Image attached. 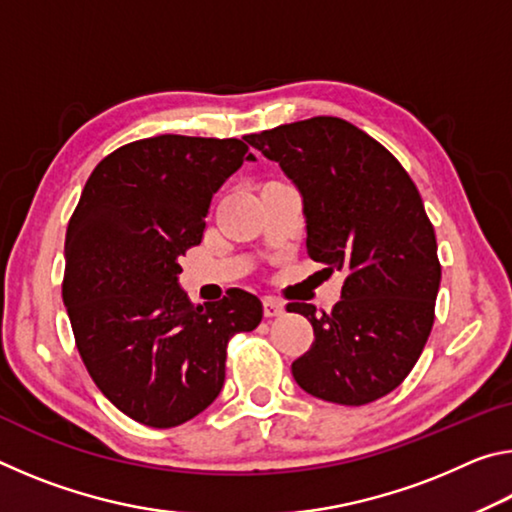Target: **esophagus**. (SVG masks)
Instances as JSON below:
<instances>
[{"instance_id":"esophagus-1","label":"esophagus","mask_w":512,"mask_h":512,"mask_svg":"<svg viewBox=\"0 0 512 512\" xmlns=\"http://www.w3.org/2000/svg\"><path fill=\"white\" fill-rule=\"evenodd\" d=\"M282 314H284V302H280L273 296H266L264 298V316L275 318V316H282Z\"/></svg>"}]
</instances>
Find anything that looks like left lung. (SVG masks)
Masks as SVG:
<instances>
[{"label": "left lung", "mask_w": 512, "mask_h": 512, "mask_svg": "<svg viewBox=\"0 0 512 512\" xmlns=\"http://www.w3.org/2000/svg\"><path fill=\"white\" fill-rule=\"evenodd\" d=\"M302 196L307 253L345 273L329 314L291 302L314 327L291 363L302 391L361 406L402 384L433 325L440 262L418 187L391 153L339 117H311L246 135Z\"/></svg>", "instance_id": "1"}]
</instances>
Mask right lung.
<instances>
[{
  "label": "right lung",
  "mask_w": 512,
  "mask_h": 512,
  "mask_svg": "<svg viewBox=\"0 0 512 512\" xmlns=\"http://www.w3.org/2000/svg\"><path fill=\"white\" fill-rule=\"evenodd\" d=\"M248 144L158 135L103 158L67 225L63 300L94 384L146 427H178L221 393L225 348L262 320V302L230 289L192 305L180 257L203 239L212 196Z\"/></svg>",
  "instance_id": "add662e5"
}]
</instances>
